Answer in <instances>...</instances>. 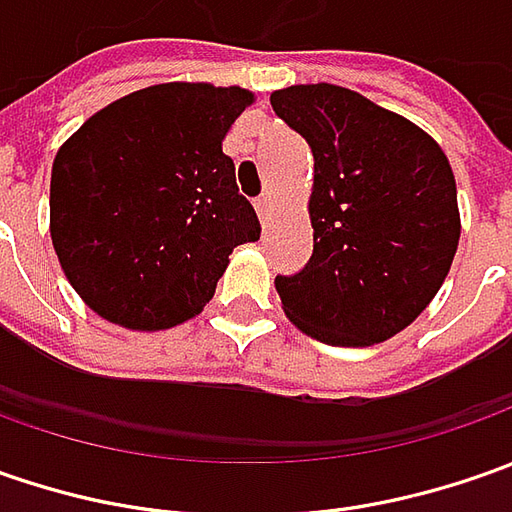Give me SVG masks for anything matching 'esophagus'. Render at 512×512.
<instances>
[{
  "label": "esophagus",
  "instance_id": "obj_1",
  "mask_svg": "<svg viewBox=\"0 0 512 512\" xmlns=\"http://www.w3.org/2000/svg\"><path fill=\"white\" fill-rule=\"evenodd\" d=\"M253 207H256V213H259L262 225H267V216H270V199H267V196H259V199L253 202Z\"/></svg>",
  "mask_w": 512,
  "mask_h": 512
}]
</instances>
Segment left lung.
I'll list each match as a JSON object with an SVG mask.
<instances>
[{
  "label": "left lung",
  "mask_w": 512,
  "mask_h": 512,
  "mask_svg": "<svg viewBox=\"0 0 512 512\" xmlns=\"http://www.w3.org/2000/svg\"><path fill=\"white\" fill-rule=\"evenodd\" d=\"M313 153V253L276 276L287 319L333 347L396 336L439 293L459 247L444 150L404 116L339 85L270 96Z\"/></svg>",
  "instance_id": "obj_1"
}]
</instances>
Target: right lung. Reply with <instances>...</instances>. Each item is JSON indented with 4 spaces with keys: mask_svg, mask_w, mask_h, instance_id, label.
Masks as SVG:
<instances>
[{
    "mask_svg": "<svg viewBox=\"0 0 512 512\" xmlns=\"http://www.w3.org/2000/svg\"><path fill=\"white\" fill-rule=\"evenodd\" d=\"M253 102L242 88L168 82L90 116L53 159L50 239L102 319L165 330L202 313L227 256L256 242V210L222 139Z\"/></svg>",
    "mask_w": 512,
    "mask_h": 512,
    "instance_id": "obj_1",
    "label": "right lung"
}]
</instances>
